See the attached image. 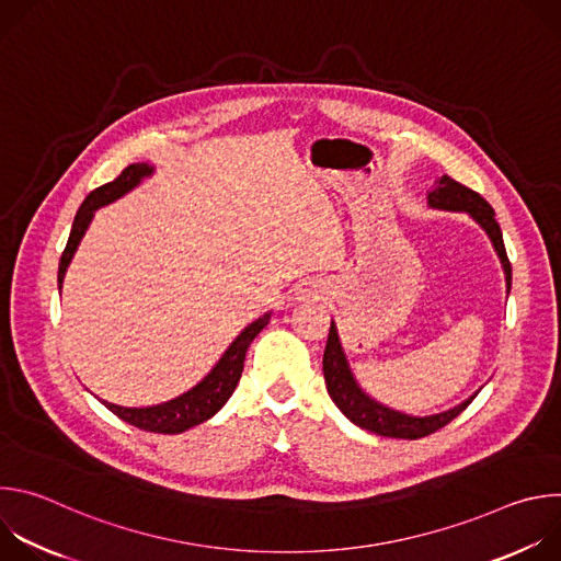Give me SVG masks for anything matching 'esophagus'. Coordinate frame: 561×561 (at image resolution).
I'll return each instance as SVG.
<instances>
[{
  "mask_svg": "<svg viewBox=\"0 0 561 561\" xmlns=\"http://www.w3.org/2000/svg\"><path fill=\"white\" fill-rule=\"evenodd\" d=\"M324 286L319 284V282H301L297 288H295V293H293V297L297 299V301H314V299H322L324 297Z\"/></svg>",
  "mask_w": 561,
  "mask_h": 561,
  "instance_id": "1",
  "label": "esophagus"
}]
</instances>
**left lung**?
I'll list each match as a JSON object with an SVG mask.
<instances>
[{"label":"left lung","instance_id":"obj_1","mask_svg":"<svg viewBox=\"0 0 561 561\" xmlns=\"http://www.w3.org/2000/svg\"><path fill=\"white\" fill-rule=\"evenodd\" d=\"M428 206L437 208V210H450V213H466L470 219H474L482 230L489 234L491 244L502 262L504 268V277H506V293H511V282H513V271H511V262L506 257V249H504V237H502V228L495 221V210L491 208V204L470 188L461 186L459 182L450 180L448 175H442L435 180L433 191L426 195ZM324 379H327V388L329 394L335 402V407L359 428L370 431L375 435L381 437H397V439H420L426 437L435 431H439L442 426H446L448 422H453L470 402L477 397L470 394L468 399H463L461 404L444 411V413H435V415H407L402 411L388 409L383 404H379L377 399H373L355 379L348 357L342 348V340L337 333L335 322H331V333H329V342H327V351H324Z\"/></svg>","mask_w":561,"mask_h":561}]
</instances>
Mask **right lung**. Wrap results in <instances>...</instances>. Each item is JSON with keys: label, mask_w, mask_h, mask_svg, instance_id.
Returning a JSON list of instances; mask_svg holds the SVG:
<instances>
[{"label": "right lung", "mask_w": 561, "mask_h": 561, "mask_svg": "<svg viewBox=\"0 0 561 561\" xmlns=\"http://www.w3.org/2000/svg\"><path fill=\"white\" fill-rule=\"evenodd\" d=\"M152 173H154L152 164H146V162L130 164L122 171V175L117 180L95 188L84 199V204L79 206L72 228H70L68 244L59 260V271H57V288L59 290L64 286L66 271L79 249V242L84 239V234L95 217V210L122 199L126 193L137 188L144 180L152 178ZM271 314H273V310L264 312L262 317L255 319V322H251L242 333H239L230 342V346L224 351V355L217 359V364L208 370V375L204 379H199L191 390L182 392L180 397L169 399V402H162V404H154V407H141V409L117 407V404L106 402V399H100V402L111 413H115L119 420L141 428V431H150V433L175 435V433H184L197 424H204L228 402V397L237 388L239 377H242V370H244L247 351H249L251 342L266 329V324L271 322Z\"/></svg>", "instance_id": "obj_1"}]
</instances>
